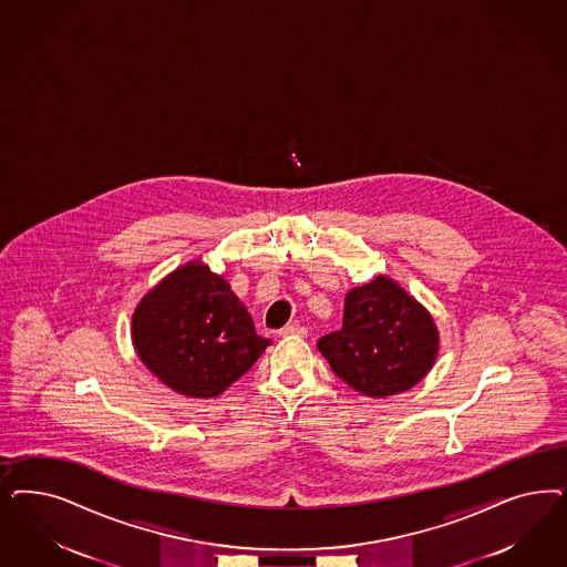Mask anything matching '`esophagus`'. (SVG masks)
I'll return each mask as SVG.
<instances>
[{"label":"esophagus","instance_id":"esophagus-1","mask_svg":"<svg viewBox=\"0 0 567 567\" xmlns=\"http://www.w3.org/2000/svg\"><path fill=\"white\" fill-rule=\"evenodd\" d=\"M281 336H300V338H305L307 333H309V329L302 328V326H296V323H290V326H286V328L279 331Z\"/></svg>","mask_w":567,"mask_h":567}]
</instances>
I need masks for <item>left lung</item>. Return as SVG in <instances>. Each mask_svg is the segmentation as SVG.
<instances>
[{
	"mask_svg": "<svg viewBox=\"0 0 567 567\" xmlns=\"http://www.w3.org/2000/svg\"><path fill=\"white\" fill-rule=\"evenodd\" d=\"M317 348L331 371L369 399L402 394L420 384L436 363L440 333L434 317L388 275L352 288L344 323Z\"/></svg>",
	"mask_w": 567,
	"mask_h": 567,
	"instance_id": "left-lung-1",
	"label": "left lung"
}]
</instances>
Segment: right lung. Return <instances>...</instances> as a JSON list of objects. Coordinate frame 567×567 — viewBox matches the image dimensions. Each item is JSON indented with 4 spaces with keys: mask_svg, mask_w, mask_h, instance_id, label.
<instances>
[{
    "mask_svg": "<svg viewBox=\"0 0 567 567\" xmlns=\"http://www.w3.org/2000/svg\"><path fill=\"white\" fill-rule=\"evenodd\" d=\"M131 340L140 361L189 399L219 396L271 344L256 333L229 281L196 258L140 300L131 317Z\"/></svg>",
    "mask_w": 567,
    "mask_h": 567,
    "instance_id": "obj_1",
    "label": "right lung"
}]
</instances>
